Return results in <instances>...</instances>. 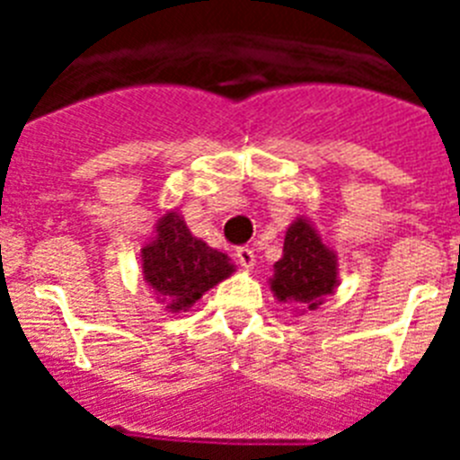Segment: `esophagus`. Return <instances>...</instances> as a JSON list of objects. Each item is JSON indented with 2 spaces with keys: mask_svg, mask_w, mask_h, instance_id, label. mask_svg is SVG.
Segmentation results:
<instances>
[{
  "mask_svg": "<svg viewBox=\"0 0 460 460\" xmlns=\"http://www.w3.org/2000/svg\"><path fill=\"white\" fill-rule=\"evenodd\" d=\"M234 255H237V262L243 267V270H253L255 267V253L253 249H249V246H239Z\"/></svg>",
  "mask_w": 460,
  "mask_h": 460,
  "instance_id": "esophagus-1",
  "label": "esophagus"
}]
</instances>
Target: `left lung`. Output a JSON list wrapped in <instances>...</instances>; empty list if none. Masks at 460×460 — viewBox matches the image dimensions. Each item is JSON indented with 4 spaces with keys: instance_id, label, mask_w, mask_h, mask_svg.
Here are the masks:
<instances>
[{
    "instance_id": "8db88e82",
    "label": "left lung",
    "mask_w": 460,
    "mask_h": 460,
    "mask_svg": "<svg viewBox=\"0 0 460 460\" xmlns=\"http://www.w3.org/2000/svg\"><path fill=\"white\" fill-rule=\"evenodd\" d=\"M339 286V258L306 217L290 223L283 242V258L274 265L270 288L283 304H295L302 311H315L324 296Z\"/></svg>"
}]
</instances>
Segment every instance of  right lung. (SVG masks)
Segmentation results:
<instances>
[{"instance_id": "1", "label": "right lung", "mask_w": 460, "mask_h": 460, "mask_svg": "<svg viewBox=\"0 0 460 460\" xmlns=\"http://www.w3.org/2000/svg\"><path fill=\"white\" fill-rule=\"evenodd\" d=\"M142 279L165 311H189L209 288L234 271L226 253L193 237L180 211L158 218L152 242L140 251Z\"/></svg>"}]
</instances>
